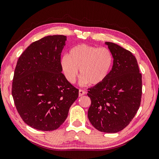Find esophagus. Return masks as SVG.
Listing matches in <instances>:
<instances>
[{
  "mask_svg": "<svg viewBox=\"0 0 159 159\" xmlns=\"http://www.w3.org/2000/svg\"><path fill=\"white\" fill-rule=\"evenodd\" d=\"M85 93H86V92L84 90H83V89H79V97H81L82 95H84Z\"/></svg>",
  "mask_w": 159,
  "mask_h": 159,
  "instance_id": "esophagus-1",
  "label": "esophagus"
}]
</instances>
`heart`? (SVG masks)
<instances>
[{
	"mask_svg": "<svg viewBox=\"0 0 159 159\" xmlns=\"http://www.w3.org/2000/svg\"><path fill=\"white\" fill-rule=\"evenodd\" d=\"M114 58L107 48L80 44L61 58L60 66L66 79L73 83L80 69L82 84L97 85L104 82L112 70Z\"/></svg>",
	"mask_w": 159,
	"mask_h": 159,
	"instance_id": "obj_1",
	"label": "heart"
}]
</instances>
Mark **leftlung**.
<instances>
[{"label":"left lung","instance_id":"1","mask_svg":"<svg viewBox=\"0 0 159 159\" xmlns=\"http://www.w3.org/2000/svg\"><path fill=\"white\" fill-rule=\"evenodd\" d=\"M105 44L113 55V66L104 82L88 89V117L101 132L116 133L129 125L139 109L142 74L132 52L112 42Z\"/></svg>","mask_w":159,"mask_h":159}]
</instances>
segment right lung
<instances>
[{
  "instance_id": "1",
  "label": "right lung",
  "mask_w": 159,
  "mask_h": 159,
  "mask_svg": "<svg viewBox=\"0 0 159 159\" xmlns=\"http://www.w3.org/2000/svg\"><path fill=\"white\" fill-rule=\"evenodd\" d=\"M66 40L62 35L45 36L31 43L17 60L11 94L20 118L34 129H57L79 97V89L61 73Z\"/></svg>"
}]
</instances>
